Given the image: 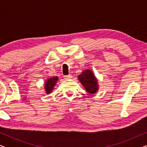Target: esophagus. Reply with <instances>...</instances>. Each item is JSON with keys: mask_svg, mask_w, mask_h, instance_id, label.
I'll return each mask as SVG.
<instances>
[{"mask_svg": "<svg viewBox=\"0 0 147 147\" xmlns=\"http://www.w3.org/2000/svg\"><path fill=\"white\" fill-rule=\"evenodd\" d=\"M63 77H64V78H65V80H69V79H71V78H72V76H71V74H69V75H67V76H64Z\"/></svg>", "mask_w": 147, "mask_h": 147, "instance_id": "1", "label": "esophagus"}]
</instances>
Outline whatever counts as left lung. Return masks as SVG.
I'll return each mask as SVG.
<instances>
[{"instance_id":"8db88e82","label":"left lung","mask_w":147,"mask_h":147,"mask_svg":"<svg viewBox=\"0 0 147 147\" xmlns=\"http://www.w3.org/2000/svg\"><path fill=\"white\" fill-rule=\"evenodd\" d=\"M78 79L88 92L90 94H95L98 91V81L91 70H84L78 76Z\"/></svg>"}]
</instances>
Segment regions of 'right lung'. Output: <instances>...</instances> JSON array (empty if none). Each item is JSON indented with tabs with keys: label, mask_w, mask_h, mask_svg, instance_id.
<instances>
[{
	"label": "right lung",
	"mask_w": 147,
	"mask_h": 147,
	"mask_svg": "<svg viewBox=\"0 0 147 147\" xmlns=\"http://www.w3.org/2000/svg\"><path fill=\"white\" fill-rule=\"evenodd\" d=\"M58 80L57 77H53L48 79L45 82V89L47 94L51 93V91L53 90L54 86H55V84L57 83Z\"/></svg>",
	"instance_id": "right-lung-1"
}]
</instances>
